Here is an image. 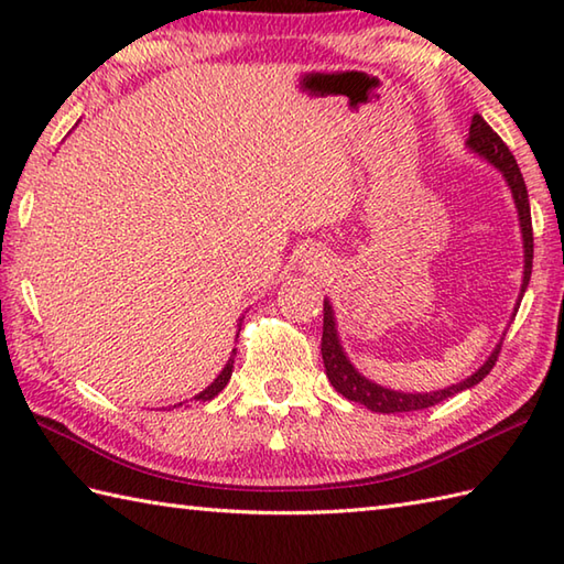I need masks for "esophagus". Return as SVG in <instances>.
I'll return each instance as SVG.
<instances>
[{
	"label": "esophagus",
	"instance_id": "esophagus-1",
	"mask_svg": "<svg viewBox=\"0 0 564 564\" xmlns=\"http://www.w3.org/2000/svg\"><path fill=\"white\" fill-rule=\"evenodd\" d=\"M301 269L313 275H325L332 271V259L319 247H307L301 254Z\"/></svg>",
	"mask_w": 564,
	"mask_h": 564
}]
</instances>
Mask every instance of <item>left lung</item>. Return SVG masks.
<instances>
[{
  "label": "left lung",
  "instance_id": "left-lung-1",
  "mask_svg": "<svg viewBox=\"0 0 564 564\" xmlns=\"http://www.w3.org/2000/svg\"><path fill=\"white\" fill-rule=\"evenodd\" d=\"M467 148H470L477 158L485 160L487 164H492L495 170L505 176L507 186L511 188L513 196V206H517L519 213V225H521V237H523V283H521V295L523 297L525 289H529L531 281V269H533V225H531V206H529V191H525V182L521 176V170L509 148L505 145L492 128L487 126L485 118L480 113L473 116L470 123V135H467ZM519 307V303H517ZM513 307V313H517ZM501 349V341L495 346V351L489 354L487 361L475 370L473 376H467L465 380L455 382L451 388H443L436 392H400V390H390L382 388L378 382L368 380L356 370V366L349 361L346 356L339 332H337V319H334V310L332 303L325 297V325H322V361H325L327 368V378L334 386V390L341 392L346 400L366 404L368 410L382 412V414H394V412H414V410H426V406H434L443 400L453 398L467 388H473L480 382L489 370L495 368L497 356Z\"/></svg>",
  "mask_w": 564,
  "mask_h": 564
}]
</instances>
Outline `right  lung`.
<instances>
[{
  "label": "right lung",
  "instance_id": "1",
  "mask_svg": "<svg viewBox=\"0 0 564 564\" xmlns=\"http://www.w3.org/2000/svg\"><path fill=\"white\" fill-rule=\"evenodd\" d=\"M237 327H242V319H239V325H237ZM235 354H237V349H232V354H230V361H227V364H225V368L220 370V376H218V378H215V380L210 382V386H208L206 390H203V392H198L194 400H200V402H208V400H213V398H215V394H218V392H223V388L227 386V382H230V376H232V366H235ZM178 404H184V402H178ZM174 406H176V404H174Z\"/></svg>",
  "mask_w": 564,
  "mask_h": 564
}]
</instances>
